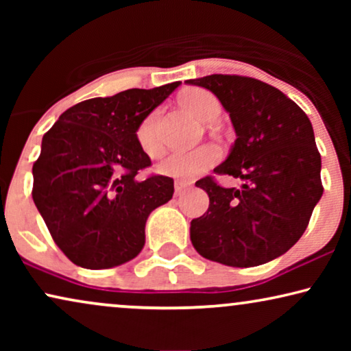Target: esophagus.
<instances>
[{"instance_id": "esophagus-1", "label": "esophagus", "mask_w": 351, "mask_h": 351, "mask_svg": "<svg viewBox=\"0 0 351 351\" xmlns=\"http://www.w3.org/2000/svg\"><path fill=\"white\" fill-rule=\"evenodd\" d=\"M191 185V182H186V180H176L174 182V189H176V195H180L184 193V191L189 189Z\"/></svg>"}]
</instances>
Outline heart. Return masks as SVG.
I'll return each mask as SVG.
<instances>
[{"mask_svg":"<svg viewBox=\"0 0 351 351\" xmlns=\"http://www.w3.org/2000/svg\"><path fill=\"white\" fill-rule=\"evenodd\" d=\"M180 104L201 121H213L220 112L219 100L214 97V94L199 88L185 90L180 95ZM158 124H160V110H153L142 119L136 131L138 147L150 158L158 156L162 150ZM219 160V147L213 145V143H204V145L190 148V150H177L169 153L158 162L156 171L162 176L190 179V177L198 176L213 167Z\"/></svg>","mask_w":351,"mask_h":351,"instance_id":"heart-1","label":"heart"}]
</instances>
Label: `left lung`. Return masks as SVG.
<instances>
[{
    "label": "left lung",
    "mask_w": 351,
    "mask_h": 351,
    "mask_svg": "<svg viewBox=\"0 0 351 351\" xmlns=\"http://www.w3.org/2000/svg\"><path fill=\"white\" fill-rule=\"evenodd\" d=\"M186 83L209 89L230 113L237 141L214 172L243 180L239 189L220 186L213 176L196 182L209 208L191 220V244L228 267L280 257L304 234L323 195L308 117L280 89L249 76L209 75Z\"/></svg>",
    "instance_id": "8db88e82"
}]
</instances>
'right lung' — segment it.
<instances>
[{"label": "right lung", "instance_id": "1", "mask_svg": "<svg viewBox=\"0 0 351 351\" xmlns=\"http://www.w3.org/2000/svg\"><path fill=\"white\" fill-rule=\"evenodd\" d=\"M179 84L84 100L43 137L32 196L54 243L75 265L112 268L142 251L148 215L172 198L174 180L138 179L152 161L136 131Z\"/></svg>", "mask_w": 351, "mask_h": 351}]
</instances>
